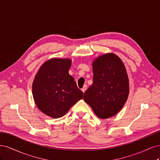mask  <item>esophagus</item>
<instances>
[{
  "instance_id": "1",
  "label": "esophagus",
  "mask_w": 160,
  "mask_h": 160,
  "mask_svg": "<svg viewBox=\"0 0 160 160\" xmlns=\"http://www.w3.org/2000/svg\"><path fill=\"white\" fill-rule=\"evenodd\" d=\"M87 88H88V87H87V85H84V86H83V88L81 89V91H83V93H85V91H86V89H87Z\"/></svg>"
}]
</instances>
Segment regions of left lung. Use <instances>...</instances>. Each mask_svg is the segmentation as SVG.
<instances>
[{"instance_id":"1","label":"left lung","mask_w":160,"mask_h":160,"mask_svg":"<svg viewBox=\"0 0 160 160\" xmlns=\"http://www.w3.org/2000/svg\"><path fill=\"white\" fill-rule=\"evenodd\" d=\"M93 84L83 99L100 119L113 117L122 109L129 93V78L123 61L114 53H105L92 62Z\"/></svg>"}]
</instances>
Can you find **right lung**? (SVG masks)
Here are the masks:
<instances>
[{
  "mask_svg": "<svg viewBox=\"0 0 160 160\" xmlns=\"http://www.w3.org/2000/svg\"><path fill=\"white\" fill-rule=\"evenodd\" d=\"M69 59L54 58L45 61L32 82V96L37 108L52 118L64 116L83 97L69 74Z\"/></svg>",
  "mask_w": 160,
  "mask_h": 160,
  "instance_id": "right-lung-1",
  "label": "right lung"
}]
</instances>
